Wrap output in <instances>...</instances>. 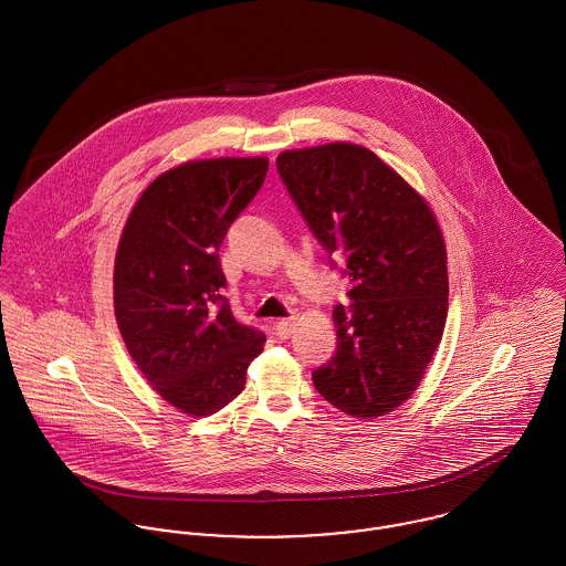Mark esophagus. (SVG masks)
Segmentation results:
<instances>
[{
    "label": "esophagus",
    "instance_id": "obj_1",
    "mask_svg": "<svg viewBox=\"0 0 566 566\" xmlns=\"http://www.w3.org/2000/svg\"><path fill=\"white\" fill-rule=\"evenodd\" d=\"M294 323H296V318H283V321H279V323H276V335H279L281 339H287V337L292 335V331H294Z\"/></svg>",
    "mask_w": 566,
    "mask_h": 566
}]
</instances>
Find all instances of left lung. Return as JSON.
<instances>
[{
	"instance_id": "8db88e82",
	"label": "left lung",
	"mask_w": 566,
	"mask_h": 566,
	"mask_svg": "<svg viewBox=\"0 0 566 566\" xmlns=\"http://www.w3.org/2000/svg\"><path fill=\"white\" fill-rule=\"evenodd\" d=\"M276 169L333 259L346 261L350 310L337 305V348L314 386L353 418L407 401L442 339L447 245L427 200L359 144L285 150Z\"/></svg>"
}]
</instances>
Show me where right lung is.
<instances>
[{
	"mask_svg": "<svg viewBox=\"0 0 566 566\" xmlns=\"http://www.w3.org/2000/svg\"><path fill=\"white\" fill-rule=\"evenodd\" d=\"M265 157L187 161L163 171L122 231L113 303L124 344L146 381L176 409L220 411L245 386L265 335L235 321L220 245L261 189Z\"/></svg>",
	"mask_w": 566,
	"mask_h": 566,
	"instance_id": "right-lung-1",
	"label": "right lung"
}]
</instances>
